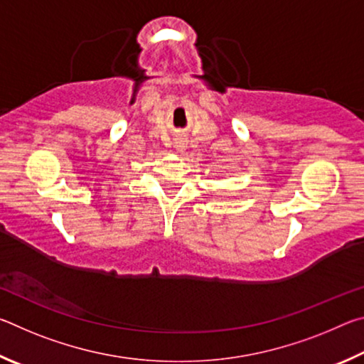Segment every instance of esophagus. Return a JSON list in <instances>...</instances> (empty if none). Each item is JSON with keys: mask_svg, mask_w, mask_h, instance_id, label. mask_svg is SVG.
<instances>
[{"mask_svg": "<svg viewBox=\"0 0 364 364\" xmlns=\"http://www.w3.org/2000/svg\"><path fill=\"white\" fill-rule=\"evenodd\" d=\"M173 147H175V149H176L178 152H183V151L186 149V147H188L186 139H184V138H175V141H173Z\"/></svg>", "mask_w": 364, "mask_h": 364, "instance_id": "obj_1", "label": "esophagus"}]
</instances>
